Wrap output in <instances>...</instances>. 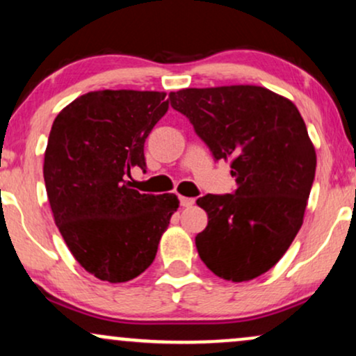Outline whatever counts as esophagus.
Masks as SVG:
<instances>
[{
    "label": "esophagus",
    "instance_id": "obj_1",
    "mask_svg": "<svg viewBox=\"0 0 356 356\" xmlns=\"http://www.w3.org/2000/svg\"><path fill=\"white\" fill-rule=\"evenodd\" d=\"M179 201H181V206H182V207H191L192 204L195 202V199H192V197H184V195H179Z\"/></svg>",
    "mask_w": 356,
    "mask_h": 356
}]
</instances>
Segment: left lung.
<instances>
[{"label":"left lung","instance_id":"left-lung-1","mask_svg":"<svg viewBox=\"0 0 356 356\" xmlns=\"http://www.w3.org/2000/svg\"><path fill=\"white\" fill-rule=\"evenodd\" d=\"M216 161H229L234 194H207L197 206L207 227L195 248L222 280H254L291 246L308 204L316 152L291 100L256 85L170 92Z\"/></svg>","mask_w":356,"mask_h":356}]
</instances>
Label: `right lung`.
I'll return each instance as SVG.
<instances>
[{
  "mask_svg": "<svg viewBox=\"0 0 356 356\" xmlns=\"http://www.w3.org/2000/svg\"><path fill=\"white\" fill-rule=\"evenodd\" d=\"M167 108L164 92L99 90L51 125L43 175L53 218L73 257L102 281L142 275L179 207L175 194H140L125 181L134 167L145 170V138Z\"/></svg>",
  "mask_w": 356,
  "mask_h": 356,
  "instance_id": "obj_1",
  "label": "right lung"
}]
</instances>
